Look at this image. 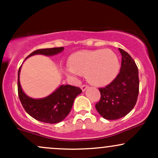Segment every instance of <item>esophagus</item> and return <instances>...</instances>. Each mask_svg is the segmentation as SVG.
Masks as SVG:
<instances>
[{
    "label": "esophagus",
    "instance_id": "34e87169",
    "mask_svg": "<svg viewBox=\"0 0 158 158\" xmlns=\"http://www.w3.org/2000/svg\"><path fill=\"white\" fill-rule=\"evenodd\" d=\"M88 85H81V89L83 92L85 91V90L88 89Z\"/></svg>",
    "mask_w": 158,
    "mask_h": 158
}]
</instances>
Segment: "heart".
<instances>
[{
	"instance_id": "obj_1",
	"label": "heart",
	"mask_w": 158,
	"mask_h": 158,
	"mask_svg": "<svg viewBox=\"0 0 158 158\" xmlns=\"http://www.w3.org/2000/svg\"><path fill=\"white\" fill-rule=\"evenodd\" d=\"M69 65L68 75L77 78L85 73L87 80L96 86L110 84L119 70L118 57L109 49L75 52L69 59Z\"/></svg>"
}]
</instances>
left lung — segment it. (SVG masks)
Here are the masks:
<instances>
[{"label": "left lung", "mask_w": 158, "mask_h": 158, "mask_svg": "<svg viewBox=\"0 0 158 158\" xmlns=\"http://www.w3.org/2000/svg\"><path fill=\"white\" fill-rule=\"evenodd\" d=\"M120 71L113 81L99 88L101 98L96 109L103 118L114 120L125 117L133 109L139 94L138 69L131 56L119 48Z\"/></svg>", "instance_id": "left-lung-1"}]
</instances>
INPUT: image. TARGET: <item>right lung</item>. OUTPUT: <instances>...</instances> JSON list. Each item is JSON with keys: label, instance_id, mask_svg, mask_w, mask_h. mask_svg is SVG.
<instances>
[{"label": "right lung", "instance_id": "obj_1", "mask_svg": "<svg viewBox=\"0 0 158 158\" xmlns=\"http://www.w3.org/2000/svg\"><path fill=\"white\" fill-rule=\"evenodd\" d=\"M63 50V47L40 49L30 53L26 59L35 55L52 56ZM21 68V66L18 73V90L19 99L27 113L40 122L53 124L62 121L70 113L74 99L82 92L81 90L70 85H61L48 97L34 99L27 96L21 88L20 83Z\"/></svg>", "mask_w": 158, "mask_h": 158}]
</instances>
